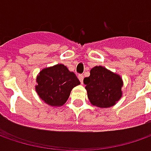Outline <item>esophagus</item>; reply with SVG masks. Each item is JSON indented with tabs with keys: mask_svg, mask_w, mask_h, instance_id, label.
<instances>
[{
	"mask_svg": "<svg viewBox=\"0 0 151 151\" xmlns=\"http://www.w3.org/2000/svg\"><path fill=\"white\" fill-rule=\"evenodd\" d=\"M78 78H79V80H80V81H81V83H83V79H84V76H83L82 74H79Z\"/></svg>",
	"mask_w": 151,
	"mask_h": 151,
	"instance_id": "obj_1",
	"label": "esophagus"
}]
</instances>
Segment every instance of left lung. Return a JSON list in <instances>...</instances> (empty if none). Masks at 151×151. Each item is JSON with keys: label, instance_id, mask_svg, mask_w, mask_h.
Masks as SVG:
<instances>
[{"label": "left lung", "instance_id": "left-lung-1", "mask_svg": "<svg viewBox=\"0 0 151 151\" xmlns=\"http://www.w3.org/2000/svg\"><path fill=\"white\" fill-rule=\"evenodd\" d=\"M90 73L83 82L91 104L98 107L113 106L122 96L121 77L102 66H95Z\"/></svg>", "mask_w": 151, "mask_h": 151}]
</instances>
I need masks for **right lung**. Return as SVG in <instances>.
Returning <instances> with one entry per match:
<instances>
[{
	"instance_id": "obj_1",
	"label": "right lung",
	"mask_w": 151,
	"mask_h": 151,
	"mask_svg": "<svg viewBox=\"0 0 151 151\" xmlns=\"http://www.w3.org/2000/svg\"><path fill=\"white\" fill-rule=\"evenodd\" d=\"M36 91L40 98L50 106H62L70 91L80 81L66 66L60 64L44 69L37 77Z\"/></svg>"
}]
</instances>
